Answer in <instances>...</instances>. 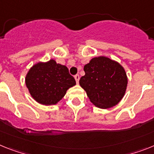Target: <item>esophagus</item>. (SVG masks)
<instances>
[{"mask_svg": "<svg viewBox=\"0 0 154 154\" xmlns=\"http://www.w3.org/2000/svg\"><path fill=\"white\" fill-rule=\"evenodd\" d=\"M74 78H75L76 82H77V84H78V83H79V80H80V76H79V74H77V75L74 76Z\"/></svg>", "mask_w": 154, "mask_h": 154, "instance_id": "34e87169", "label": "esophagus"}]
</instances>
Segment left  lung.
Instances as JSON below:
<instances>
[{
	"instance_id": "obj_1",
	"label": "left lung",
	"mask_w": 154,
	"mask_h": 154,
	"mask_svg": "<svg viewBox=\"0 0 154 154\" xmlns=\"http://www.w3.org/2000/svg\"><path fill=\"white\" fill-rule=\"evenodd\" d=\"M84 70L85 75L79 83L94 105L99 109H110L122 99L128 77L119 63L101 56L92 58L85 65Z\"/></svg>"
}]
</instances>
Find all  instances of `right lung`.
<instances>
[{"mask_svg": "<svg viewBox=\"0 0 154 154\" xmlns=\"http://www.w3.org/2000/svg\"><path fill=\"white\" fill-rule=\"evenodd\" d=\"M25 85L35 101L48 106L57 104L76 81L66 66L52 59L34 64L25 76Z\"/></svg>", "mask_w": 154, "mask_h": 154, "instance_id": "1", "label": "right lung"}]
</instances>
